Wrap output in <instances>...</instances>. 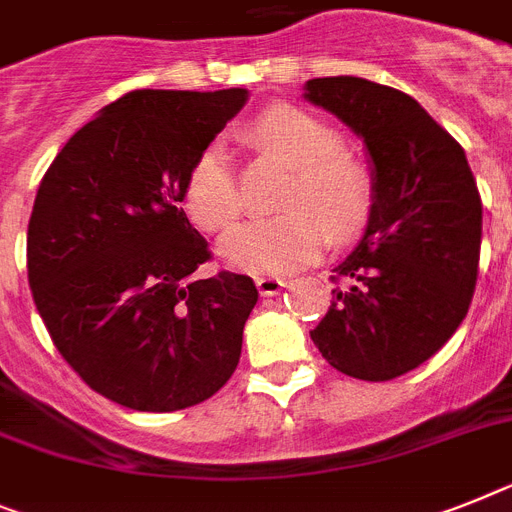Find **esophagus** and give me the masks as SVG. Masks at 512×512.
Masks as SVG:
<instances>
[{
    "label": "esophagus",
    "mask_w": 512,
    "mask_h": 512,
    "mask_svg": "<svg viewBox=\"0 0 512 512\" xmlns=\"http://www.w3.org/2000/svg\"><path fill=\"white\" fill-rule=\"evenodd\" d=\"M255 283H257V291H260V296H276L286 289V281L278 276H257Z\"/></svg>",
    "instance_id": "1"
}]
</instances>
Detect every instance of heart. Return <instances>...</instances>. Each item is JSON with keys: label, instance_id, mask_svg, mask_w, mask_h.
I'll use <instances>...</instances> for the list:
<instances>
[{"label": "heart", "instance_id": "obj_1", "mask_svg": "<svg viewBox=\"0 0 512 512\" xmlns=\"http://www.w3.org/2000/svg\"><path fill=\"white\" fill-rule=\"evenodd\" d=\"M249 137L270 158L294 169L283 192L281 216L255 218L231 229L218 252L247 273H291L315 263L330 244L359 234L372 210V176L346 156L333 127L294 106H273L249 127ZM182 203L205 231H223L242 213V192L221 143L197 153L184 179Z\"/></svg>", "mask_w": 512, "mask_h": 512}]
</instances>
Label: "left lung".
Here are the masks:
<instances>
[{
	"label": "left lung",
	"instance_id": "obj_1",
	"mask_svg": "<svg viewBox=\"0 0 512 512\" xmlns=\"http://www.w3.org/2000/svg\"><path fill=\"white\" fill-rule=\"evenodd\" d=\"M304 98L362 137L372 161L367 229L330 276L309 336L343 375L385 382L448 343L479 276L482 197L466 153L411 96L364 77H315Z\"/></svg>",
	"mask_w": 512,
	"mask_h": 512
}]
</instances>
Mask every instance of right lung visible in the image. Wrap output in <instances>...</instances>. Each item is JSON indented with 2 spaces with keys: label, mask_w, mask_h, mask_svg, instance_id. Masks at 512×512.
<instances>
[{
  "label": "right lung",
  "mask_w": 512,
  "mask_h": 512,
  "mask_svg": "<svg viewBox=\"0 0 512 512\" xmlns=\"http://www.w3.org/2000/svg\"><path fill=\"white\" fill-rule=\"evenodd\" d=\"M247 90H132L67 140L28 223V283L64 362L103 398L179 411L229 382L252 278H195L208 242L182 208L197 153Z\"/></svg>",
  "instance_id": "obj_1"
}]
</instances>
